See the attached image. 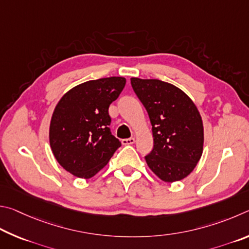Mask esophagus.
<instances>
[{
	"label": "esophagus",
	"instance_id": "1",
	"mask_svg": "<svg viewBox=\"0 0 249 249\" xmlns=\"http://www.w3.org/2000/svg\"><path fill=\"white\" fill-rule=\"evenodd\" d=\"M121 142H122V144H124V145H130V144H133V143L136 142V139H134V138L124 139V140H122Z\"/></svg>",
	"mask_w": 249,
	"mask_h": 249
}]
</instances>
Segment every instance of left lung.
Returning a JSON list of instances; mask_svg holds the SVG:
<instances>
[{
  "mask_svg": "<svg viewBox=\"0 0 249 249\" xmlns=\"http://www.w3.org/2000/svg\"><path fill=\"white\" fill-rule=\"evenodd\" d=\"M131 85L152 124L154 147L145 156L147 166L165 182L184 179L203 151V124L197 106L166 82L132 77Z\"/></svg>",
  "mask_w": 249,
  "mask_h": 249,
  "instance_id": "8db88e82",
  "label": "left lung"
}]
</instances>
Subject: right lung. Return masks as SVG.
Returning a JSON list of instances; mask_svg holds the SVG:
<instances>
[{
  "instance_id": "1",
  "label": "right lung",
  "mask_w": 249,
  "mask_h": 249,
  "mask_svg": "<svg viewBox=\"0 0 249 249\" xmlns=\"http://www.w3.org/2000/svg\"><path fill=\"white\" fill-rule=\"evenodd\" d=\"M124 85L121 76L87 81L67 91L56 104L50 146L58 163L72 175L85 179L95 176L120 147L108 127V108Z\"/></svg>"
}]
</instances>
